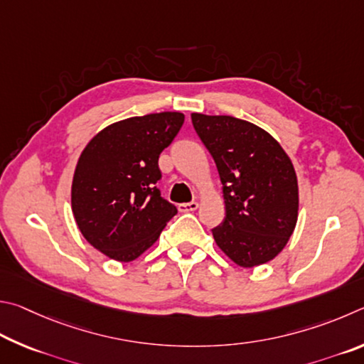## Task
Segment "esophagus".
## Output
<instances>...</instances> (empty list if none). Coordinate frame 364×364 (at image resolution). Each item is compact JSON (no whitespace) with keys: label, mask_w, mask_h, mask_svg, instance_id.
Masks as SVG:
<instances>
[{"label":"esophagus","mask_w":364,"mask_h":364,"mask_svg":"<svg viewBox=\"0 0 364 364\" xmlns=\"http://www.w3.org/2000/svg\"><path fill=\"white\" fill-rule=\"evenodd\" d=\"M195 209H198V203L196 201H190V203H181L178 205V211L181 213H192Z\"/></svg>","instance_id":"1"}]
</instances>
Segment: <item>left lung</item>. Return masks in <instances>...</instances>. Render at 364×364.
Wrapping results in <instances>:
<instances>
[{"label": "left lung", "instance_id": "8db88e82", "mask_svg": "<svg viewBox=\"0 0 364 364\" xmlns=\"http://www.w3.org/2000/svg\"><path fill=\"white\" fill-rule=\"evenodd\" d=\"M196 134L218 166L225 218L218 246L240 267L277 257L294 232L299 188L294 166L262 127L227 114L192 113Z\"/></svg>", "mask_w": 364, "mask_h": 364}]
</instances>
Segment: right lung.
<instances>
[{"label": "right lung", "mask_w": 364, "mask_h": 364, "mask_svg": "<svg viewBox=\"0 0 364 364\" xmlns=\"http://www.w3.org/2000/svg\"><path fill=\"white\" fill-rule=\"evenodd\" d=\"M183 118L161 112L118 121L82 150L72 183L73 215L82 237L107 257L137 259L177 214L156 187L158 158Z\"/></svg>", "instance_id": "add662e5"}]
</instances>
